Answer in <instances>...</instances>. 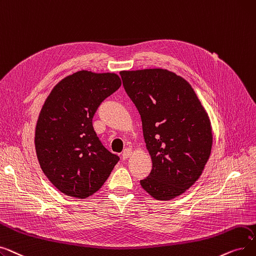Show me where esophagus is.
Returning <instances> with one entry per match:
<instances>
[{
	"label": "esophagus",
	"instance_id": "1",
	"mask_svg": "<svg viewBox=\"0 0 256 256\" xmlns=\"http://www.w3.org/2000/svg\"><path fill=\"white\" fill-rule=\"evenodd\" d=\"M131 154H132V150L131 149H125L123 154H122V158H123L124 160H128V158L131 156Z\"/></svg>",
	"mask_w": 256,
	"mask_h": 256
}]
</instances>
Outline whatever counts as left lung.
Returning <instances> with one entry per match:
<instances>
[{
    "instance_id": "1",
    "label": "left lung",
    "mask_w": 256,
    "mask_h": 256,
    "mask_svg": "<svg viewBox=\"0 0 256 256\" xmlns=\"http://www.w3.org/2000/svg\"><path fill=\"white\" fill-rule=\"evenodd\" d=\"M124 88L140 114L152 160L142 188L156 200H171L198 180L212 146L210 118L190 84L162 68L122 70Z\"/></svg>"
}]
</instances>
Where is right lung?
<instances>
[{"mask_svg": "<svg viewBox=\"0 0 256 256\" xmlns=\"http://www.w3.org/2000/svg\"><path fill=\"white\" fill-rule=\"evenodd\" d=\"M120 84L114 72L79 70L48 96L35 128V150L46 178L66 196H92L120 160L96 136L92 118Z\"/></svg>", "mask_w": 256, "mask_h": 256, "instance_id": "obj_1", "label": "right lung"}]
</instances>
